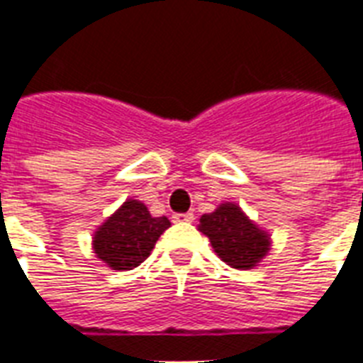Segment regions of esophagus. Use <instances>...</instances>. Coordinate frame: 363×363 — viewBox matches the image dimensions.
Wrapping results in <instances>:
<instances>
[{
  "mask_svg": "<svg viewBox=\"0 0 363 363\" xmlns=\"http://www.w3.org/2000/svg\"><path fill=\"white\" fill-rule=\"evenodd\" d=\"M171 218H173V222H177V224H186V222L194 220V213H175Z\"/></svg>",
  "mask_w": 363,
  "mask_h": 363,
  "instance_id": "1",
  "label": "esophagus"
}]
</instances>
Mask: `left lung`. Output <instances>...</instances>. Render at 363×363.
Returning <instances> with one entry per match:
<instances>
[{
    "instance_id": "1",
    "label": "left lung",
    "mask_w": 363,
    "mask_h": 363,
    "mask_svg": "<svg viewBox=\"0 0 363 363\" xmlns=\"http://www.w3.org/2000/svg\"><path fill=\"white\" fill-rule=\"evenodd\" d=\"M199 230L209 238L215 252L235 269H250L269 250V238L233 203H222L201 216Z\"/></svg>"
}]
</instances>
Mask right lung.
Masks as SVG:
<instances>
[{
  "mask_svg": "<svg viewBox=\"0 0 363 363\" xmlns=\"http://www.w3.org/2000/svg\"><path fill=\"white\" fill-rule=\"evenodd\" d=\"M171 226L165 216L154 218L137 199H128L98 228L94 250L113 269H133L152 252L162 233Z\"/></svg>",
  "mask_w": 363,
  "mask_h": 363,
  "instance_id": "1",
  "label": "right lung"
}]
</instances>
